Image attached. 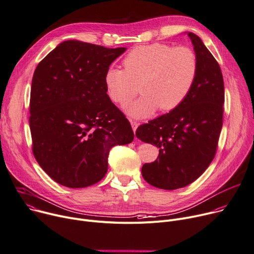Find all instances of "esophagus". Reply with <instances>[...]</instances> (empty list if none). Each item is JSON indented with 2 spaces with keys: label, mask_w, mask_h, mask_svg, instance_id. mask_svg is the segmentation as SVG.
Wrapping results in <instances>:
<instances>
[{
  "label": "esophagus",
  "mask_w": 254,
  "mask_h": 254,
  "mask_svg": "<svg viewBox=\"0 0 254 254\" xmlns=\"http://www.w3.org/2000/svg\"><path fill=\"white\" fill-rule=\"evenodd\" d=\"M130 123H131V126H132V129H133V132L135 133L136 132V129H137V127H138V123L137 122H135V121H130Z\"/></svg>",
  "instance_id": "34e87169"
}]
</instances>
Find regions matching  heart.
<instances>
[{"mask_svg": "<svg viewBox=\"0 0 254 254\" xmlns=\"http://www.w3.org/2000/svg\"><path fill=\"white\" fill-rule=\"evenodd\" d=\"M123 65L125 70L110 67L106 71V91L112 102L125 105L137 94L140 84L143 95L125 107L134 118H144L159 107L162 111L178 108L189 95L198 70L192 50L165 44L133 49Z\"/></svg>", "mask_w": 254, "mask_h": 254, "instance_id": "obj_1", "label": "heart"}]
</instances>
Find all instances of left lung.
<instances>
[{"label": "left lung", "mask_w": 254, "mask_h": 254, "mask_svg": "<svg viewBox=\"0 0 254 254\" xmlns=\"http://www.w3.org/2000/svg\"><path fill=\"white\" fill-rule=\"evenodd\" d=\"M186 33L198 64L189 95L178 108L136 130L138 139L160 148L158 159L142 166V177L165 190L185 187L201 176L216 154L223 125L225 89L221 68L200 37Z\"/></svg>", "instance_id": "obj_1"}]
</instances>
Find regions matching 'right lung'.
I'll list each match as a JSON object with an SVG mask.
<instances>
[{
  "instance_id": "right-lung-1",
  "label": "right lung",
  "mask_w": 254,
  "mask_h": 254,
  "mask_svg": "<svg viewBox=\"0 0 254 254\" xmlns=\"http://www.w3.org/2000/svg\"><path fill=\"white\" fill-rule=\"evenodd\" d=\"M126 50L65 41L37 65L29 105L32 150L57 183H97L108 172L110 148L133 141L131 125L110 100L104 80Z\"/></svg>"
}]
</instances>
